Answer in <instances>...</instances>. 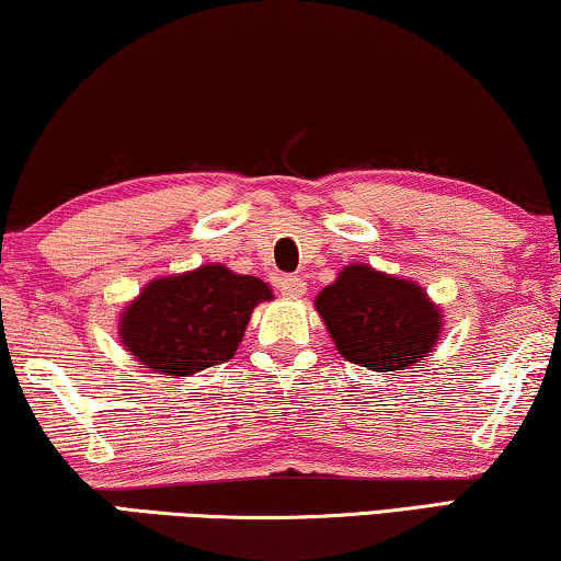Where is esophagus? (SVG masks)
Listing matches in <instances>:
<instances>
[{"label": "esophagus", "instance_id": "esophagus-1", "mask_svg": "<svg viewBox=\"0 0 561 561\" xmlns=\"http://www.w3.org/2000/svg\"><path fill=\"white\" fill-rule=\"evenodd\" d=\"M279 291L284 297L297 299L307 291V284H305L302 277H279Z\"/></svg>", "mask_w": 561, "mask_h": 561}]
</instances>
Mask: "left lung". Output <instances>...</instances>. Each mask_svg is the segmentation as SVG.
I'll return each mask as SVG.
<instances>
[{
    "label": "left lung",
    "mask_w": 561,
    "mask_h": 561,
    "mask_svg": "<svg viewBox=\"0 0 561 561\" xmlns=\"http://www.w3.org/2000/svg\"><path fill=\"white\" fill-rule=\"evenodd\" d=\"M314 305L345 360L378 374L422 363L442 328L424 289L363 264L345 266Z\"/></svg>",
    "instance_id": "left-lung-1"
}]
</instances>
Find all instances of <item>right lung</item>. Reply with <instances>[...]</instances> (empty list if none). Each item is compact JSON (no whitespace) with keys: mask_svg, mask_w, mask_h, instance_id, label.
Returning a JSON list of instances; mask_svg holds the SVG:
<instances>
[{"mask_svg":"<svg viewBox=\"0 0 561 561\" xmlns=\"http://www.w3.org/2000/svg\"><path fill=\"white\" fill-rule=\"evenodd\" d=\"M272 299L256 277L220 264L157 279L126 307L122 341L141 366L164 376H191L233 358L251 312Z\"/></svg>","mask_w":561,"mask_h":561,"instance_id":"1","label":"right lung"}]
</instances>
